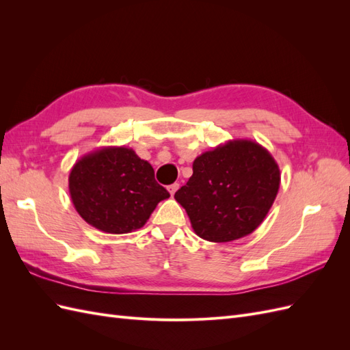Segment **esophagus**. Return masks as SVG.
<instances>
[{
	"label": "esophagus",
	"instance_id": "esophagus-1",
	"mask_svg": "<svg viewBox=\"0 0 350 350\" xmlns=\"http://www.w3.org/2000/svg\"><path fill=\"white\" fill-rule=\"evenodd\" d=\"M178 188H179V184H178V183H175V184H172V185H169V187H167V191H169V194L174 196V194L178 191Z\"/></svg>",
	"mask_w": 350,
	"mask_h": 350
}]
</instances>
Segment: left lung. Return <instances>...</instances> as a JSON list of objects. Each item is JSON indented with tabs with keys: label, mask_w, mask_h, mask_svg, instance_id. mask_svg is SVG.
Listing matches in <instances>:
<instances>
[{
	"label": "left lung",
	"mask_w": 350,
	"mask_h": 350,
	"mask_svg": "<svg viewBox=\"0 0 350 350\" xmlns=\"http://www.w3.org/2000/svg\"><path fill=\"white\" fill-rule=\"evenodd\" d=\"M280 187V169L252 140H230L196 157L193 176L175 193L196 234L230 242L252 234L266 219Z\"/></svg>",
	"instance_id": "1"
}]
</instances>
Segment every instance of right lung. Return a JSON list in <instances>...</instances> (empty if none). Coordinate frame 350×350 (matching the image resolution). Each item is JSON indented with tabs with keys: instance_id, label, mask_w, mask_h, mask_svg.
<instances>
[{
	"instance_id": "add662e5",
	"label": "right lung",
	"mask_w": 350,
	"mask_h": 350,
	"mask_svg": "<svg viewBox=\"0 0 350 350\" xmlns=\"http://www.w3.org/2000/svg\"><path fill=\"white\" fill-rule=\"evenodd\" d=\"M68 189L77 213L93 228L113 235L140 229L169 197L152 165L130 147L108 146L74 163Z\"/></svg>"
}]
</instances>
